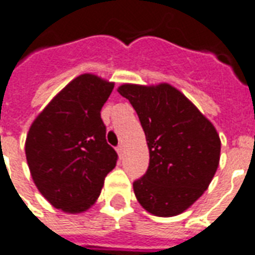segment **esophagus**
Wrapping results in <instances>:
<instances>
[{
  "label": "esophagus",
  "instance_id": "obj_1",
  "mask_svg": "<svg viewBox=\"0 0 255 255\" xmlns=\"http://www.w3.org/2000/svg\"><path fill=\"white\" fill-rule=\"evenodd\" d=\"M116 151H118V153H119V156H122L124 152V145L123 144L118 145V147H116Z\"/></svg>",
  "mask_w": 255,
  "mask_h": 255
}]
</instances>
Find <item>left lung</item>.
<instances>
[{
    "mask_svg": "<svg viewBox=\"0 0 255 255\" xmlns=\"http://www.w3.org/2000/svg\"><path fill=\"white\" fill-rule=\"evenodd\" d=\"M118 92L139 116L149 149L148 170L133 182L149 214L175 217L202 197L217 172L221 139L215 127L172 85L123 84Z\"/></svg>",
    "mask_w": 255,
    "mask_h": 255,
    "instance_id": "left-lung-1",
    "label": "left lung"
}]
</instances>
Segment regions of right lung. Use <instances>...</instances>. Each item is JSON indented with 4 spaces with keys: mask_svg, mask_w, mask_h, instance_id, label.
<instances>
[{
    "mask_svg": "<svg viewBox=\"0 0 255 255\" xmlns=\"http://www.w3.org/2000/svg\"><path fill=\"white\" fill-rule=\"evenodd\" d=\"M114 83L84 73L61 89L29 128L25 153L42 197L64 213L79 214L102 192L118 153L106 140L100 111Z\"/></svg>",
    "mask_w": 255,
    "mask_h": 255,
    "instance_id": "1",
    "label": "right lung"
}]
</instances>
